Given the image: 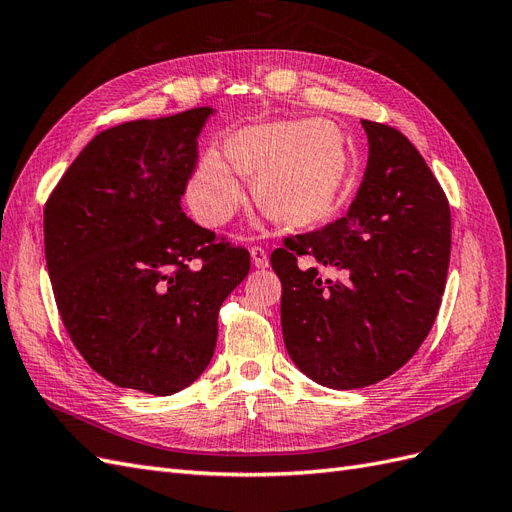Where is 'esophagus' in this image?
<instances>
[{
  "instance_id": "esophagus-1",
  "label": "esophagus",
  "mask_w": 512,
  "mask_h": 512,
  "mask_svg": "<svg viewBox=\"0 0 512 512\" xmlns=\"http://www.w3.org/2000/svg\"><path fill=\"white\" fill-rule=\"evenodd\" d=\"M250 256H252V265L258 267V269H267L269 267V254L267 250H262V247L254 245L250 250Z\"/></svg>"
}]
</instances>
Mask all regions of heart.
<instances>
[{"mask_svg":"<svg viewBox=\"0 0 512 512\" xmlns=\"http://www.w3.org/2000/svg\"><path fill=\"white\" fill-rule=\"evenodd\" d=\"M346 138L324 121H282L232 134L224 153L209 151L188 198L207 226L226 224L243 203V177H254L256 203L292 228L316 226L337 211L348 179Z\"/></svg>","mask_w":512,"mask_h":512,"instance_id":"1","label":"heart"}]
</instances>
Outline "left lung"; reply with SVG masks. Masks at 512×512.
<instances>
[{"label": "left lung", "instance_id": "obj_1", "mask_svg": "<svg viewBox=\"0 0 512 512\" xmlns=\"http://www.w3.org/2000/svg\"><path fill=\"white\" fill-rule=\"evenodd\" d=\"M363 183L344 218L286 237L271 254L282 280V333L307 378L350 391L404 367L429 335L451 260V207L421 153L399 130L361 119ZM345 271L322 281L298 258Z\"/></svg>", "mask_w": 512, "mask_h": 512}]
</instances>
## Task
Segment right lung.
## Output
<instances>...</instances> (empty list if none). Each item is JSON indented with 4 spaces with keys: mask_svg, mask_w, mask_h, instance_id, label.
I'll use <instances>...</instances> for the list:
<instances>
[{
    "mask_svg": "<svg viewBox=\"0 0 512 512\" xmlns=\"http://www.w3.org/2000/svg\"><path fill=\"white\" fill-rule=\"evenodd\" d=\"M213 108L94 136L44 207L55 303L89 367L121 389L173 395L207 369L224 299L250 252L181 209Z\"/></svg>",
    "mask_w": 512,
    "mask_h": 512,
    "instance_id": "add662e5",
    "label": "right lung"
}]
</instances>
